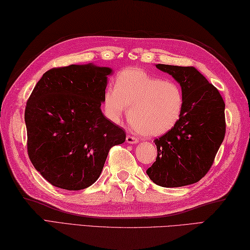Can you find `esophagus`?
I'll return each mask as SVG.
<instances>
[{"label": "esophagus", "mask_w": 250, "mask_h": 250, "mask_svg": "<svg viewBox=\"0 0 250 250\" xmlns=\"http://www.w3.org/2000/svg\"><path fill=\"white\" fill-rule=\"evenodd\" d=\"M126 143H129V144H136L139 140L136 139L135 136H132V135H126Z\"/></svg>", "instance_id": "esophagus-1"}]
</instances>
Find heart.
Wrapping results in <instances>:
<instances>
[{
  "mask_svg": "<svg viewBox=\"0 0 250 250\" xmlns=\"http://www.w3.org/2000/svg\"><path fill=\"white\" fill-rule=\"evenodd\" d=\"M185 105L182 87L176 82L164 81L140 68L122 71L115 87L103 94V108L108 119L119 122L129 107L131 126L149 137L171 131L180 119Z\"/></svg>",
  "mask_w": 250,
  "mask_h": 250,
  "instance_id": "b5f03b06",
  "label": "heart"
}]
</instances>
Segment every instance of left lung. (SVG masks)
Masks as SVG:
<instances>
[{"label":"left lung","instance_id":"1","mask_svg":"<svg viewBox=\"0 0 250 250\" xmlns=\"http://www.w3.org/2000/svg\"><path fill=\"white\" fill-rule=\"evenodd\" d=\"M156 67L179 83L185 105L176 125L155 140L157 159L146 173L161 187L198 183L213 166L225 139L224 99L193 66L157 64Z\"/></svg>","mask_w":250,"mask_h":250}]
</instances>
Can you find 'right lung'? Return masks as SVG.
Wrapping results in <instances>:
<instances>
[{"mask_svg": "<svg viewBox=\"0 0 250 250\" xmlns=\"http://www.w3.org/2000/svg\"><path fill=\"white\" fill-rule=\"evenodd\" d=\"M111 70L92 64L54 67L36 83L24 111L30 160L47 182L82 190L97 182L108 151L125 132L102 114Z\"/></svg>", "mask_w": 250, "mask_h": 250, "instance_id": "add662e5", "label": "right lung"}]
</instances>
